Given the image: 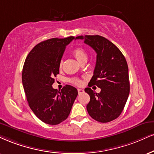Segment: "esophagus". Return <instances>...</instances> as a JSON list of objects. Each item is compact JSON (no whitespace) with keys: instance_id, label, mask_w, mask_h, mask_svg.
<instances>
[{"instance_id":"esophagus-1","label":"esophagus","mask_w":154,"mask_h":154,"mask_svg":"<svg viewBox=\"0 0 154 154\" xmlns=\"http://www.w3.org/2000/svg\"><path fill=\"white\" fill-rule=\"evenodd\" d=\"M78 92H79V94H82V93L84 92V90H83V89L81 88H78Z\"/></svg>"}]
</instances>
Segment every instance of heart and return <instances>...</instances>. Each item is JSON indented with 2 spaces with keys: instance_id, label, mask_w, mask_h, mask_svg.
<instances>
[{
  "instance_id": "b5f03b06",
  "label": "heart",
  "mask_w": 154,
  "mask_h": 154,
  "mask_svg": "<svg viewBox=\"0 0 154 154\" xmlns=\"http://www.w3.org/2000/svg\"><path fill=\"white\" fill-rule=\"evenodd\" d=\"M73 56L75 57V58L78 60V61L79 63H83L84 61H87V59H88V54H87L86 51L85 50L84 48H81V47H78V48H75L73 51ZM63 62H60V67L62 66ZM71 82L74 83L75 85H80L81 82L79 79H71Z\"/></svg>"
}]
</instances>
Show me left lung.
Here are the masks:
<instances>
[{
    "mask_svg": "<svg viewBox=\"0 0 154 154\" xmlns=\"http://www.w3.org/2000/svg\"><path fill=\"white\" fill-rule=\"evenodd\" d=\"M97 54L96 63L88 86L101 88L97 94L88 88L90 96L86 109L94 120L107 123L117 119L123 111L130 92L128 64L121 51L113 43L100 35H80Z\"/></svg>",
    "mask_w": 154,
    "mask_h": 154,
    "instance_id": "8db88e82",
    "label": "left lung"
}]
</instances>
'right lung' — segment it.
<instances>
[{
	"label": "right lung",
	"instance_id": "add662e5",
	"mask_svg": "<svg viewBox=\"0 0 154 154\" xmlns=\"http://www.w3.org/2000/svg\"><path fill=\"white\" fill-rule=\"evenodd\" d=\"M75 38H51L30 51L25 60L22 82L28 105L40 120L49 125L67 119L78 96L75 87L66 85L60 91L52 87L59 73L60 62L66 46Z\"/></svg>",
	"mask_w": 154,
	"mask_h": 154
}]
</instances>
